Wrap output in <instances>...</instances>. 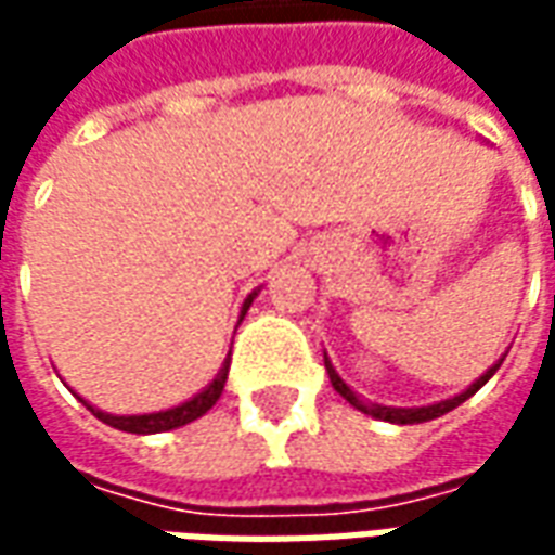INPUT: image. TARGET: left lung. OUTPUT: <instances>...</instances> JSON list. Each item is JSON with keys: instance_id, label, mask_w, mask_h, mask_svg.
<instances>
[{"instance_id": "8db88e82", "label": "left lung", "mask_w": 555, "mask_h": 555, "mask_svg": "<svg viewBox=\"0 0 555 555\" xmlns=\"http://www.w3.org/2000/svg\"><path fill=\"white\" fill-rule=\"evenodd\" d=\"M324 365H326V372H330V384H333V389H336L338 396L345 398V401H350V404H353L357 410H362V413H369V416H374V418H384V422H396V425H416V422H428V418L442 416V413H449V410H454L457 404H464L469 396H476L478 389H481V386L488 384L490 377H493V372L500 369L502 360L496 362V365H493L488 374H481V377H478L476 384L469 386L466 392L449 398V401H440V404H430V408H380V404H365V401H360V398L353 396V389H350V386L345 384L341 377H338L336 369L330 365V360H326V357H324Z\"/></svg>"}]
</instances>
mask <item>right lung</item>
<instances>
[{"label":"right lung","instance_id":"1","mask_svg":"<svg viewBox=\"0 0 555 555\" xmlns=\"http://www.w3.org/2000/svg\"><path fill=\"white\" fill-rule=\"evenodd\" d=\"M249 302H253V297L243 302V314H246V309H249ZM225 377H229V362L222 365V372L217 374V380L207 386L205 392H198L193 401H186V404H181V408L163 410V413H147V416H109V413L94 410L91 404H86V408L101 418V422H106V425H113V428L118 430H127V434H159V430L181 428V425H186V422L205 416L207 410L214 408V404L219 401V396H222Z\"/></svg>","mask_w":555,"mask_h":555}]
</instances>
